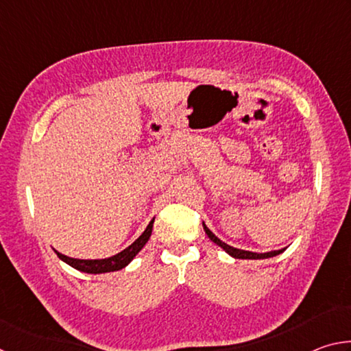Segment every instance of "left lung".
<instances>
[{
  "label": "left lung",
  "instance_id": "8db88e82",
  "mask_svg": "<svg viewBox=\"0 0 351 351\" xmlns=\"http://www.w3.org/2000/svg\"><path fill=\"white\" fill-rule=\"evenodd\" d=\"M203 228H204V230H206V234H207V237H209V239L213 241V243H217L218 246H221L226 252H228L229 255H232L234 258H241V260H258V258H269V257H276V255H278V254H282L285 249H278V251H272V252H265V254H257V252H249V251H243V249H237V247H232V246H229V245H226L224 241H221L218 239V237H215L213 235L212 232H210V229L207 228V226L203 223Z\"/></svg>",
  "mask_w": 351,
  "mask_h": 351
}]
</instances>
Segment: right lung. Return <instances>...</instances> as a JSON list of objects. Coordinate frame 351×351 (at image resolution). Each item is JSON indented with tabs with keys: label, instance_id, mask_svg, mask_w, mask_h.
Instances as JSON below:
<instances>
[{
	"label": "right lung",
	"instance_id": "right-lung-1",
	"mask_svg": "<svg viewBox=\"0 0 351 351\" xmlns=\"http://www.w3.org/2000/svg\"><path fill=\"white\" fill-rule=\"evenodd\" d=\"M153 221L152 219L150 224L147 226V229L144 230L138 240H136L133 245H130L127 249H123L122 252H119L116 255H112L110 258H104V260H79V258H71L63 255L60 252L56 254L58 255V258H62L64 263H68L69 266H73L77 271L82 272H88V274H102V272H112V271H119L125 266L134 258V255L138 254L142 247L145 246V243L148 241L153 230Z\"/></svg>",
	"mask_w": 351,
	"mask_h": 351
}]
</instances>
